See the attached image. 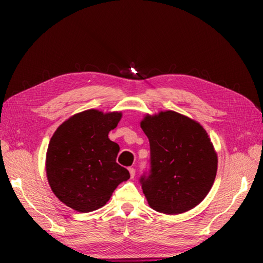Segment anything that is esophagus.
I'll return each mask as SVG.
<instances>
[{"label": "esophagus", "mask_w": 263, "mask_h": 263, "mask_svg": "<svg viewBox=\"0 0 263 263\" xmlns=\"http://www.w3.org/2000/svg\"><path fill=\"white\" fill-rule=\"evenodd\" d=\"M128 172H130V176L131 177H135V175H136V169L135 168H128Z\"/></svg>", "instance_id": "esophagus-1"}]
</instances>
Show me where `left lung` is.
<instances>
[{
  "instance_id": "1",
  "label": "left lung",
  "mask_w": 263,
  "mask_h": 263,
  "mask_svg": "<svg viewBox=\"0 0 263 263\" xmlns=\"http://www.w3.org/2000/svg\"><path fill=\"white\" fill-rule=\"evenodd\" d=\"M140 126L149 140L151 171L140 177L149 206L179 215L198 205L217 174V153L201 124L175 111L147 115Z\"/></svg>"
}]
</instances>
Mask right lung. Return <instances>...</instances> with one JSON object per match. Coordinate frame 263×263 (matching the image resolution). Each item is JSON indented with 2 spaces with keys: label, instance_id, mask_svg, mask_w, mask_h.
Instances as JSON below:
<instances>
[{
  "label": "right lung",
  "instance_id": "obj_1",
  "mask_svg": "<svg viewBox=\"0 0 263 263\" xmlns=\"http://www.w3.org/2000/svg\"><path fill=\"white\" fill-rule=\"evenodd\" d=\"M122 112L90 109L57 128L46 153V175L53 193L66 205L90 212L105 205L119 183L130 179L116 162L119 146L109 139Z\"/></svg>",
  "mask_w": 263,
  "mask_h": 263
}]
</instances>
